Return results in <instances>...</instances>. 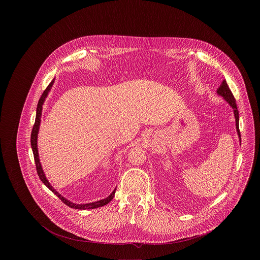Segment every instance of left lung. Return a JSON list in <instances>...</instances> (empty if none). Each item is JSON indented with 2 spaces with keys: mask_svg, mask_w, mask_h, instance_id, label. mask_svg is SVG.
Here are the masks:
<instances>
[{
  "mask_svg": "<svg viewBox=\"0 0 260 260\" xmlns=\"http://www.w3.org/2000/svg\"><path fill=\"white\" fill-rule=\"evenodd\" d=\"M217 94L221 95L223 99L227 101V103L233 108L234 116H235L236 128H237V133H238L239 138L241 140V133H240V129H239V111L237 109L235 98H234L232 91L230 90V88L228 87V85H227L225 80H223L222 84L220 85V87L217 88Z\"/></svg>",
  "mask_w": 260,
  "mask_h": 260,
  "instance_id": "obj_1",
  "label": "left lung"
}]
</instances>
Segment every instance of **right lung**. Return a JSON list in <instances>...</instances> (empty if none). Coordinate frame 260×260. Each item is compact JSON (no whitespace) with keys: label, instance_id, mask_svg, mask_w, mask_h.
Listing matches in <instances>:
<instances>
[{"label":"right lung","instance_id":"add662e5","mask_svg":"<svg viewBox=\"0 0 260 260\" xmlns=\"http://www.w3.org/2000/svg\"><path fill=\"white\" fill-rule=\"evenodd\" d=\"M54 83V79L50 82V85L47 87V88L45 89V91L43 92V94L41 95V98L38 101L37 105V112H36V119H35V124L34 126L32 128V133H31V147H32V151H33V154H34V160H35V164H36V170H37L38 175L41 179V181L47 186L49 189H50L51 192H53L58 198L61 200L62 202L67 205L68 207L72 208V209H76V210H91V209H96L99 207H103L105 205H107L110 201H111L113 197L115 196V192H116V189L112 192L111 194L107 197V198L103 199V200H100L98 202H93V203H89V204H84V205H80V204H74L70 201H68L67 199L62 197L61 195L55 190L53 189V187L50 185L49 180L47 179L44 171L42 169V166H41V162H40V159H39V153H38V147H37V138H38V133H39V128H40V123H41V117H42V110H43V104L45 102V99H47L49 92H50V88L52 87Z\"/></svg>","mask_w":260,"mask_h":260}]
</instances>
